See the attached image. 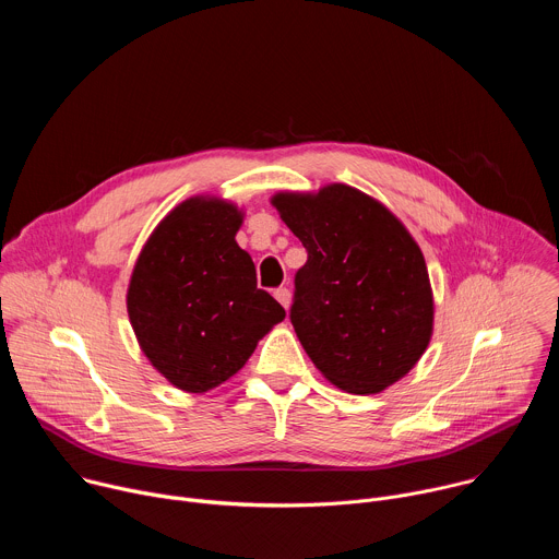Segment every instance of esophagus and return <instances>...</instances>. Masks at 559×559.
Masks as SVG:
<instances>
[{"label": "esophagus", "instance_id": "1", "mask_svg": "<svg viewBox=\"0 0 559 559\" xmlns=\"http://www.w3.org/2000/svg\"><path fill=\"white\" fill-rule=\"evenodd\" d=\"M274 296H276V300L285 307V309H289V302H292V294H289V289L287 287H281V289H276L274 292Z\"/></svg>", "mask_w": 559, "mask_h": 559}]
</instances>
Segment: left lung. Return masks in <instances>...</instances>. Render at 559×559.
<instances>
[{"mask_svg":"<svg viewBox=\"0 0 559 559\" xmlns=\"http://www.w3.org/2000/svg\"><path fill=\"white\" fill-rule=\"evenodd\" d=\"M270 203L300 238L294 332L332 384L380 393L405 378L433 336V289L420 246L378 199L328 183Z\"/></svg>","mask_w":559,"mask_h":559,"instance_id":"obj_1","label":"left lung"}]
</instances>
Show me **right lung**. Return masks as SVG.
I'll return each mask as SVG.
<instances>
[{"mask_svg":"<svg viewBox=\"0 0 559 559\" xmlns=\"http://www.w3.org/2000/svg\"><path fill=\"white\" fill-rule=\"evenodd\" d=\"M243 218L227 199L190 197L156 223L130 274L126 307L136 343L186 393H205L241 371L285 318L236 243Z\"/></svg>","mask_w":559,"mask_h":559,"instance_id":"right-lung-1","label":"right lung"}]
</instances>
